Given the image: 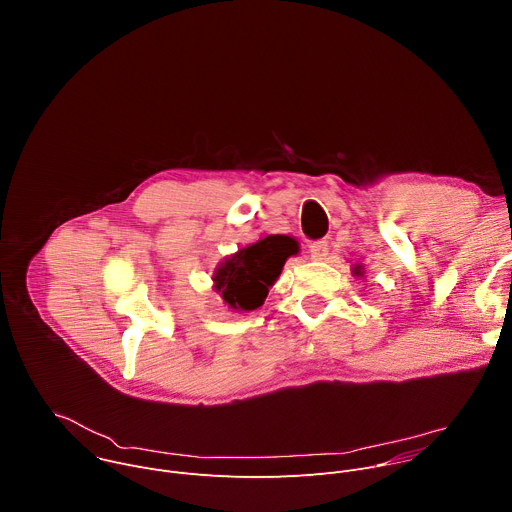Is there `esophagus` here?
I'll list each match as a JSON object with an SVG mask.
<instances>
[{"mask_svg":"<svg viewBox=\"0 0 512 512\" xmlns=\"http://www.w3.org/2000/svg\"><path fill=\"white\" fill-rule=\"evenodd\" d=\"M308 251H310V255H312V259H324L326 255H328V241H324V239H320V241H312L310 245H308Z\"/></svg>","mask_w":512,"mask_h":512,"instance_id":"obj_1","label":"esophagus"}]
</instances>
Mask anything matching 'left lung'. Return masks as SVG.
Wrapping results in <instances>:
<instances>
[{
    "label": "left lung",
    "mask_w": 512,
    "mask_h": 512,
    "mask_svg": "<svg viewBox=\"0 0 512 512\" xmlns=\"http://www.w3.org/2000/svg\"><path fill=\"white\" fill-rule=\"evenodd\" d=\"M354 273H356V275H360V267H354Z\"/></svg>",
    "instance_id": "1"
}]
</instances>
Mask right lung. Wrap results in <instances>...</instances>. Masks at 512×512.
Segmentation results:
<instances>
[{
    "label": "right lung",
    "mask_w": 512,
    "mask_h": 512,
    "mask_svg": "<svg viewBox=\"0 0 512 512\" xmlns=\"http://www.w3.org/2000/svg\"><path fill=\"white\" fill-rule=\"evenodd\" d=\"M298 243L287 235H269L229 257L214 273V287L233 310L259 308Z\"/></svg>",
    "instance_id": "add662e5"
}]
</instances>
